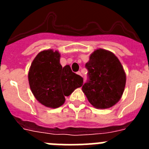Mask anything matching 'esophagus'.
Here are the masks:
<instances>
[{"instance_id":"34e87169","label":"esophagus","mask_w":149,"mask_h":149,"mask_svg":"<svg viewBox=\"0 0 149 149\" xmlns=\"http://www.w3.org/2000/svg\"><path fill=\"white\" fill-rule=\"evenodd\" d=\"M77 74H79V75H80V76H81V72H77Z\"/></svg>"}]
</instances>
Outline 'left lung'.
I'll list each match as a JSON object with an SVG mask.
<instances>
[{
	"mask_svg": "<svg viewBox=\"0 0 149 149\" xmlns=\"http://www.w3.org/2000/svg\"><path fill=\"white\" fill-rule=\"evenodd\" d=\"M89 80L82 90L89 103L97 109L110 108L121 99L126 84V74L117 56L99 48L91 54L86 63Z\"/></svg>",
	"mask_w": 149,
	"mask_h": 149,
	"instance_id": "1",
	"label": "left lung"
}]
</instances>
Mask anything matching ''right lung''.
Wrapping results in <instances>:
<instances>
[{"instance_id":"add662e5","label":"right lung","mask_w":149,"mask_h":149,"mask_svg":"<svg viewBox=\"0 0 149 149\" xmlns=\"http://www.w3.org/2000/svg\"><path fill=\"white\" fill-rule=\"evenodd\" d=\"M60 54L52 49L44 50L33 60L28 72L31 92L39 103L50 108H57L83 85V78L74 73L68 65L63 67Z\"/></svg>"}]
</instances>
